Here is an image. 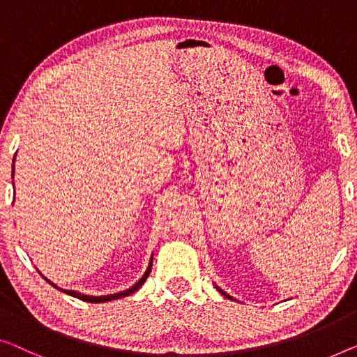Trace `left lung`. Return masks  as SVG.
I'll list each match as a JSON object with an SVG mask.
<instances>
[{"label":"left lung","instance_id":"left-lung-1","mask_svg":"<svg viewBox=\"0 0 357 357\" xmlns=\"http://www.w3.org/2000/svg\"><path fill=\"white\" fill-rule=\"evenodd\" d=\"M215 289H216V290H218V291H220V294H221V295H222V296H226V298H229V300H234V298H232V296H231V295H229V294H226V291H222V290H221V289H220V287H218V285H216V284H215Z\"/></svg>","mask_w":357,"mask_h":357}]
</instances>
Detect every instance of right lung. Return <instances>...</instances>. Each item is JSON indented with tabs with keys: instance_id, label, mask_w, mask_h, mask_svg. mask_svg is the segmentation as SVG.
<instances>
[{
	"instance_id": "right-lung-1",
	"label": "right lung",
	"mask_w": 357,
	"mask_h": 357,
	"mask_svg": "<svg viewBox=\"0 0 357 357\" xmlns=\"http://www.w3.org/2000/svg\"><path fill=\"white\" fill-rule=\"evenodd\" d=\"M14 160H15V157H14ZM14 160H13V178H14ZM152 258H153V255L151 257V261H149V266H147L144 275H142V278H141L139 280H137L135 285L130 287V289L123 290V291H119V294H110V295H99V296H94V295L79 294V291H77V290H66V289H61V287H57V285L54 284V282H51L50 279L45 278V275H43V274H41V275H43V278H45L46 282H50V284H51L52 287H54V289L63 291V294H66V295H70V296H73V298H78V300H83V301H88V303H105V301H112V300H119V298L130 296V295L135 294V291L139 290L141 285L144 284L146 279L149 278V274H151V271H152Z\"/></svg>"
}]
</instances>
